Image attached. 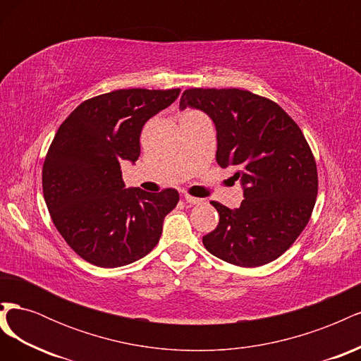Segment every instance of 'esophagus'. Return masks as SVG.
<instances>
[{
    "mask_svg": "<svg viewBox=\"0 0 361 361\" xmlns=\"http://www.w3.org/2000/svg\"><path fill=\"white\" fill-rule=\"evenodd\" d=\"M185 200H187V203H190V204H200L204 202L203 199L192 197V195H190V194H185Z\"/></svg>",
    "mask_w": 361,
    "mask_h": 361,
    "instance_id": "esophagus-1",
    "label": "esophagus"
}]
</instances>
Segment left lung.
Listing matches in <instances>:
<instances>
[{
  "label": "left lung",
  "instance_id": "8db88e82",
  "mask_svg": "<svg viewBox=\"0 0 361 361\" xmlns=\"http://www.w3.org/2000/svg\"><path fill=\"white\" fill-rule=\"evenodd\" d=\"M195 108L216 129V162L233 167L244 200L220 214L203 236L211 255L255 268L280 257L307 226L318 194V171L301 129L280 105L239 89H190L179 108Z\"/></svg>",
  "mask_w": 361,
  "mask_h": 361
}]
</instances>
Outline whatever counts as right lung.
<instances>
[{
    "mask_svg": "<svg viewBox=\"0 0 361 361\" xmlns=\"http://www.w3.org/2000/svg\"><path fill=\"white\" fill-rule=\"evenodd\" d=\"M180 90H114L84 101L60 125L42 170L52 223L84 260L117 268L158 244L179 192L125 188L120 162L140 157L141 129Z\"/></svg>",
    "mask_w": 361,
    "mask_h": 361,
    "instance_id": "add662e5",
    "label": "right lung"
}]
</instances>
